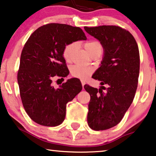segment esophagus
Instances as JSON below:
<instances>
[{
	"label": "esophagus",
	"mask_w": 156,
	"mask_h": 156,
	"mask_svg": "<svg viewBox=\"0 0 156 156\" xmlns=\"http://www.w3.org/2000/svg\"><path fill=\"white\" fill-rule=\"evenodd\" d=\"M81 82H82V87H84V84H85V82H84V81H83V80H81Z\"/></svg>",
	"instance_id": "obj_1"
}]
</instances>
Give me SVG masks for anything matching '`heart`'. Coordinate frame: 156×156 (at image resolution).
<instances>
[{"instance_id": "1", "label": "heart", "mask_w": 156, "mask_h": 156, "mask_svg": "<svg viewBox=\"0 0 156 156\" xmlns=\"http://www.w3.org/2000/svg\"><path fill=\"white\" fill-rule=\"evenodd\" d=\"M84 45L85 49L90 54L91 56L95 52L102 51V44L98 40H89L85 42ZM76 48H77V42H72L66 44L62 52L63 57L66 61H72V57H73ZM91 72H92V69L91 68L77 65L72 66L70 69V74L73 77L82 79V80H86Z\"/></svg>"}]
</instances>
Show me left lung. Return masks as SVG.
Returning <instances> with one entry per match:
<instances>
[{
  "label": "left lung",
  "mask_w": 156,
  "mask_h": 156,
  "mask_svg": "<svg viewBox=\"0 0 156 156\" xmlns=\"http://www.w3.org/2000/svg\"><path fill=\"white\" fill-rule=\"evenodd\" d=\"M84 30L99 40L104 51L101 66L92 76L101 82V87H84L91 97L89 126L103 131L118 124L133 102L139 76V50L133 36L119 26L84 27Z\"/></svg>",
  "instance_id": "obj_1"
}]
</instances>
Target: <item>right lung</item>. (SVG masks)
I'll return each instance as SVG.
<instances>
[{"label":"right lung","mask_w":156,"mask_h":156,"mask_svg":"<svg viewBox=\"0 0 156 156\" xmlns=\"http://www.w3.org/2000/svg\"><path fill=\"white\" fill-rule=\"evenodd\" d=\"M87 40L79 27L50 23L37 28L25 44L18 72L20 94L32 120L44 126H57L65 120L66 104L82 89L80 80L72 78L59 88L52 79L69 74L62 52L72 42Z\"/></svg>","instance_id":"right-lung-1"}]
</instances>
